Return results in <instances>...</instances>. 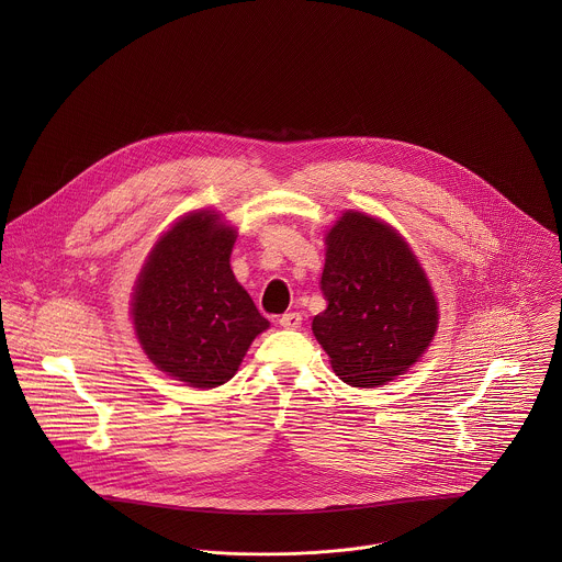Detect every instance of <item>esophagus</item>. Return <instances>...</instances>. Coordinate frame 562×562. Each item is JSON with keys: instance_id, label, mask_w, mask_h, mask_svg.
Wrapping results in <instances>:
<instances>
[{"instance_id": "esophagus-1", "label": "esophagus", "mask_w": 562, "mask_h": 562, "mask_svg": "<svg viewBox=\"0 0 562 562\" xmlns=\"http://www.w3.org/2000/svg\"><path fill=\"white\" fill-rule=\"evenodd\" d=\"M279 324H281L283 328H301L303 318H301V314H296V312H290V314H283V316L279 318Z\"/></svg>"}]
</instances>
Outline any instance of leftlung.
<instances>
[{"mask_svg": "<svg viewBox=\"0 0 562 562\" xmlns=\"http://www.w3.org/2000/svg\"><path fill=\"white\" fill-rule=\"evenodd\" d=\"M321 290L326 310L312 330L352 387L394 381L435 337L439 312L426 272L401 234L368 214L346 212L326 234Z\"/></svg>", "mask_w": 562, "mask_h": 562, "instance_id": "obj_1", "label": "left lung"}]
</instances>
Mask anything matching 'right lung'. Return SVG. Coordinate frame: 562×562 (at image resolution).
Masks as SVG:
<instances>
[{
	"label": "right lung",
	"instance_id": "right-lung-1",
	"mask_svg": "<svg viewBox=\"0 0 562 562\" xmlns=\"http://www.w3.org/2000/svg\"><path fill=\"white\" fill-rule=\"evenodd\" d=\"M236 234L214 212L183 216L151 248L134 288L132 321L143 350L190 387L234 379L252 339L268 328L234 277Z\"/></svg>",
	"mask_w": 562,
	"mask_h": 562
}]
</instances>
